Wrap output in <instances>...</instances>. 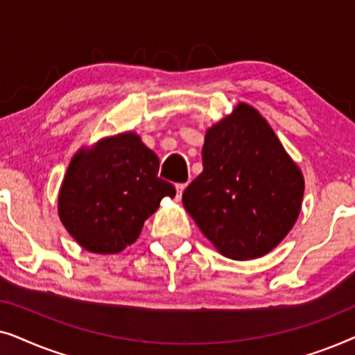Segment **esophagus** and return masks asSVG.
<instances>
[{
	"instance_id": "obj_1",
	"label": "esophagus",
	"mask_w": 355,
	"mask_h": 355,
	"mask_svg": "<svg viewBox=\"0 0 355 355\" xmlns=\"http://www.w3.org/2000/svg\"><path fill=\"white\" fill-rule=\"evenodd\" d=\"M187 184H176V192H178V198H181L184 189H186Z\"/></svg>"
}]
</instances>
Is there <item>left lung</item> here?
<instances>
[{
    "label": "left lung",
    "instance_id": "1",
    "mask_svg": "<svg viewBox=\"0 0 355 355\" xmlns=\"http://www.w3.org/2000/svg\"><path fill=\"white\" fill-rule=\"evenodd\" d=\"M203 171L182 203L208 241L234 260L275 249L297 220L304 178L259 111L241 103L208 129Z\"/></svg>",
    "mask_w": 355,
    "mask_h": 355
}]
</instances>
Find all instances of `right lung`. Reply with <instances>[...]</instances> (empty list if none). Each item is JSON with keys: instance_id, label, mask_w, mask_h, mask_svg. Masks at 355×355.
I'll list each match as a JSON object with an SVG mask.
<instances>
[{"instance_id": "obj_1", "label": "right lung", "mask_w": 355, "mask_h": 355, "mask_svg": "<svg viewBox=\"0 0 355 355\" xmlns=\"http://www.w3.org/2000/svg\"><path fill=\"white\" fill-rule=\"evenodd\" d=\"M159 159L135 134L103 140L72 159L60 191V218L71 236L95 254L132 244L171 182L158 178Z\"/></svg>"}]
</instances>
